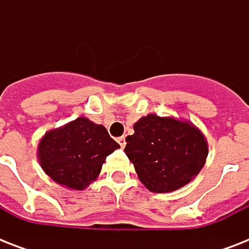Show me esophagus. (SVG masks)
I'll list each match as a JSON object with an SVG mask.
<instances>
[{"label":"esophagus","mask_w":249,"mask_h":249,"mask_svg":"<svg viewBox=\"0 0 249 249\" xmlns=\"http://www.w3.org/2000/svg\"><path fill=\"white\" fill-rule=\"evenodd\" d=\"M117 142H119V144H120V146L123 148H124L125 144H126V142H125V137L124 136L119 137V138H117Z\"/></svg>","instance_id":"34e87169"}]
</instances>
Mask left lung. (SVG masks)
<instances>
[{"label": "left lung", "mask_w": 249, "mask_h": 249, "mask_svg": "<svg viewBox=\"0 0 249 249\" xmlns=\"http://www.w3.org/2000/svg\"><path fill=\"white\" fill-rule=\"evenodd\" d=\"M124 151L152 193H169L189 183L205 163L204 136L187 121L147 115L134 124Z\"/></svg>", "instance_id": "obj_1"}]
</instances>
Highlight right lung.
Masks as SVG:
<instances>
[{
	"mask_svg": "<svg viewBox=\"0 0 249 249\" xmlns=\"http://www.w3.org/2000/svg\"><path fill=\"white\" fill-rule=\"evenodd\" d=\"M119 147L105 126L79 117L45 134L38 146V160L56 183L84 190L98 177L106 158Z\"/></svg>",
	"mask_w": 249,
	"mask_h": 249,
	"instance_id": "obj_1",
	"label": "right lung"
}]
</instances>
